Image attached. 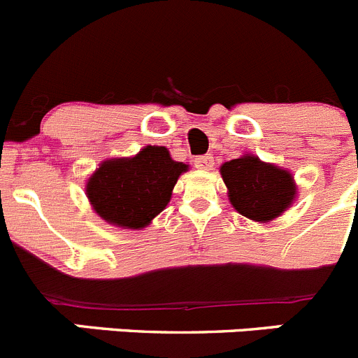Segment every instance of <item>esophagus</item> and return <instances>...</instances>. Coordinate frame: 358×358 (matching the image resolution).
<instances>
[{"label": "esophagus", "instance_id": "obj_1", "mask_svg": "<svg viewBox=\"0 0 358 358\" xmlns=\"http://www.w3.org/2000/svg\"><path fill=\"white\" fill-rule=\"evenodd\" d=\"M196 168L203 169V171H210L213 168V157L212 155H199L196 157Z\"/></svg>", "mask_w": 358, "mask_h": 358}]
</instances>
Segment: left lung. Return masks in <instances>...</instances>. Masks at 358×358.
<instances>
[{"mask_svg":"<svg viewBox=\"0 0 358 358\" xmlns=\"http://www.w3.org/2000/svg\"><path fill=\"white\" fill-rule=\"evenodd\" d=\"M228 198L240 215L256 222H270L292 206L296 185L292 173L245 153L220 166Z\"/></svg>","mask_w":358,"mask_h":358,"instance_id":"8db88e82","label":"left lung"}]
</instances>
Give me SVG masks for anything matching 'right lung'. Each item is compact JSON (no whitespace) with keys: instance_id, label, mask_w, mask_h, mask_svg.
Segmentation results:
<instances>
[{"instance_id":"obj_1","label":"right lung","mask_w":358,"mask_h":358,"mask_svg":"<svg viewBox=\"0 0 358 358\" xmlns=\"http://www.w3.org/2000/svg\"><path fill=\"white\" fill-rule=\"evenodd\" d=\"M189 166L176 162L164 146H146L138 155L103 160L86 183L93 210L106 222L141 229L159 215Z\"/></svg>"}]
</instances>
